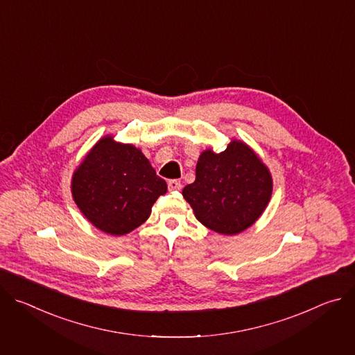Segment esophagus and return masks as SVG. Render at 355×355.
I'll list each match as a JSON object with an SVG mask.
<instances>
[{
  "mask_svg": "<svg viewBox=\"0 0 355 355\" xmlns=\"http://www.w3.org/2000/svg\"><path fill=\"white\" fill-rule=\"evenodd\" d=\"M181 182L178 180H170L168 181V189L170 191H180L181 189Z\"/></svg>",
  "mask_w": 355,
  "mask_h": 355,
  "instance_id": "obj_1",
  "label": "esophagus"
}]
</instances>
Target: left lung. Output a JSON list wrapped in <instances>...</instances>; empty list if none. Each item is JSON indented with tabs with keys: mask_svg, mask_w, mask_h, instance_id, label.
Here are the masks:
<instances>
[{
	"mask_svg": "<svg viewBox=\"0 0 355 355\" xmlns=\"http://www.w3.org/2000/svg\"><path fill=\"white\" fill-rule=\"evenodd\" d=\"M195 181L182 189L195 218L220 234H239L267 208L272 177L254 150L232 140L222 153L202 151Z\"/></svg>",
	"mask_w": 355,
	"mask_h": 355,
	"instance_id": "obj_1",
	"label": "left lung"
}]
</instances>
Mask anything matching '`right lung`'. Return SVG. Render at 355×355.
<instances>
[{"instance_id": "obj_1", "label": "right lung", "mask_w": 355, "mask_h": 355, "mask_svg": "<svg viewBox=\"0 0 355 355\" xmlns=\"http://www.w3.org/2000/svg\"><path fill=\"white\" fill-rule=\"evenodd\" d=\"M167 192L141 150L105 136L95 143L71 180L83 215L101 232L122 236L147 220L151 207Z\"/></svg>"}]
</instances>
